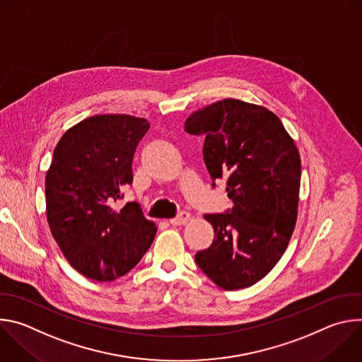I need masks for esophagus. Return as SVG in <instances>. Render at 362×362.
Returning <instances> with one entry per match:
<instances>
[{
  "label": "esophagus",
  "instance_id": "esophagus-1",
  "mask_svg": "<svg viewBox=\"0 0 362 362\" xmlns=\"http://www.w3.org/2000/svg\"><path fill=\"white\" fill-rule=\"evenodd\" d=\"M189 219H190V215H189L187 212H179L176 218L170 219V223H172L173 226H179V225H185V223H187V221H189Z\"/></svg>",
  "mask_w": 362,
  "mask_h": 362
}]
</instances>
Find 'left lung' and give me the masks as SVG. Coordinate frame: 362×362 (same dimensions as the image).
Here are the masks:
<instances>
[{"label":"left lung","mask_w":362,"mask_h":362,"mask_svg":"<svg viewBox=\"0 0 362 362\" xmlns=\"http://www.w3.org/2000/svg\"><path fill=\"white\" fill-rule=\"evenodd\" d=\"M185 132L203 136V160L212 179L226 180L232 208L204 215L212 245L194 255L218 286L247 288L278 264L298 215L300 159L281 120L268 109L226 98L194 112Z\"/></svg>","instance_id":"1"}]
</instances>
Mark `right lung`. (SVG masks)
Masks as SVG:
<instances>
[{
	"label": "right lung",
	"instance_id": "add662e5",
	"mask_svg": "<svg viewBox=\"0 0 362 362\" xmlns=\"http://www.w3.org/2000/svg\"><path fill=\"white\" fill-rule=\"evenodd\" d=\"M150 124L126 115L88 117L57 143L45 176L49 230L70 265L86 278L109 282L133 269L158 228L136 202L115 203L133 183V158Z\"/></svg>",
	"mask_w": 362,
	"mask_h": 362
}]
</instances>
